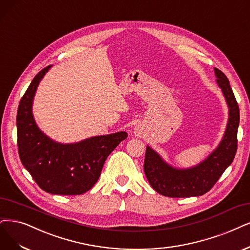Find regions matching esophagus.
<instances>
[{"label": "esophagus", "mask_w": 250, "mask_h": 250, "mask_svg": "<svg viewBox=\"0 0 250 250\" xmlns=\"http://www.w3.org/2000/svg\"><path fill=\"white\" fill-rule=\"evenodd\" d=\"M133 133H134V135L137 136V137H141V136H142L141 128H140L139 126H137V125L134 127V132H133Z\"/></svg>", "instance_id": "obj_1"}]
</instances>
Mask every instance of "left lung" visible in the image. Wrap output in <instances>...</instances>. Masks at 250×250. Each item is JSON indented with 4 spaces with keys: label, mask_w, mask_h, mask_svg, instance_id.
Masks as SVG:
<instances>
[{
    "label": "left lung",
    "mask_w": 250,
    "mask_h": 250,
    "mask_svg": "<svg viewBox=\"0 0 250 250\" xmlns=\"http://www.w3.org/2000/svg\"><path fill=\"white\" fill-rule=\"evenodd\" d=\"M216 83L229 108V118L223 138L206 159L188 168L174 167L149 145L146 147L144 172L152 188L166 197L188 198L206 193L232 164L237 151L239 106L225 74L214 68Z\"/></svg>",
    "instance_id": "left-lung-1"
}]
</instances>
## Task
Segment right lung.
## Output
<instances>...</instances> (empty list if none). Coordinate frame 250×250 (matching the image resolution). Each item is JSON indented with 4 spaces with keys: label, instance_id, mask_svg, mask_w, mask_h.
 <instances>
[{
    "label": "right lung",
    "instance_id": "obj_1",
    "mask_svg": "<svg viewBox=\"0 0 250 250\" xmlns=\"http://www.w3.org/2000/svg\"><path fill=\"white\" fill-rule=\"evenodd\" d=\"M51 67L37 74L20 102L16 117L18 153L23 167L43 190L52 195H81L95 186L108 155L127 133L61 143L42 132L33 114V103L37 88Z\"/></svg>",
    "mask_w": 250,
    "mask_h": 250
}]
</instances>
